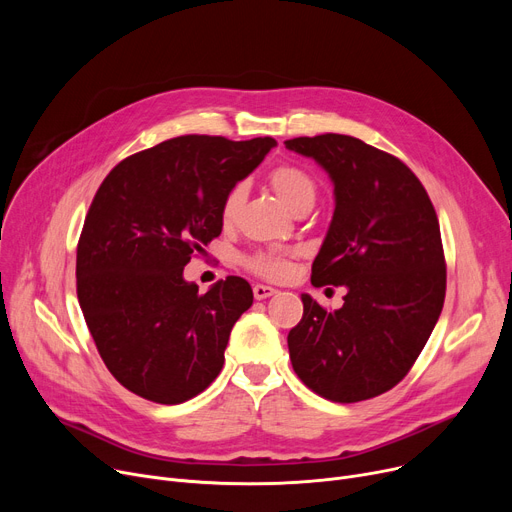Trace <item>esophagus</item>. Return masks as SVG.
Listing matches in <instances>:
<instances>
[{"instance_id": "obj_1", "label": "esophagus", "mask_w": 512, "mask_h": 512, "mask_svg": "<svg viewBox=\"0 0 512 512\" xmlns=\"http://www.w3.org/2000/svg\"><path fill=\"white\" fill-rule=\"evenodd\" d=\"M253 294H255L257 301H261V299H267V297H272V294H276V288L265 286V284H255Z\"/></svg>"}]
</instances>
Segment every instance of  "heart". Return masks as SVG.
<instances>
[{
  "label": "heart",
  "mask_w": 512,
  "mask_h": 512,
  "mask_svg": "<svg viewBox=\"0 0 512 512\" xmlns=\"http://www.w3.org/2000/svg\"><path fill=\"white\" fill-rule=\"evenodd\" d=\"M267 182L272 191L288 205L292 211H297L303 205H311L317 195L315 178L297 164H278L267 172ZM245 199V186L234 184L226 193L220 213L224 222H232ZM245 265L257 276L263 278H284L288 274V259L276 251H257L245 259Z\"/></svg>",
  "instance_id": "1"
}]
</instances>
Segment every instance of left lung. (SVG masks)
Wrapping results in <instances>:
<instances>
[{
	"label": "left lung",
	"instance_id": "left-lung-1",
	"mask_svg": "<svg viewBox=\"0 0 512 512\" xmlns=\"http://www.w3.org/2000/svg\"><path fill=\"white\" fill-rule=\"evenodd\" d=\"M334 180L336 209L313 267V286H346L328 311L303 294L288 334L294 373L332 402L394 388L415 365L446 297L438 215L407 164L348 134L284 141Z\"/></svg>",
	"mask_w": 512,
	"mask_h": 512
}]
</instances>
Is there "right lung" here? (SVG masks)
I'll return each mask as SVG.
<instances>
[{
  "label": "right lung",
  "mask_w": 512,
  "mask_h": 512,
  "mask_svg": "<svg viewBox=\"0 0 512 512\" xmlns=\"http://www.w3.org/2000/svg\"><path fill=\"white\" fill-rule=\"evenodd\" d=\"M276 145L184 134L105 176L76 247V294L97 351L130 392L180 405L222 371L236 319L253 305L228 276L199 294L184 265L222 234V201Z\"/></svg>",
  "instance_id": "obj_1"
}]
</instances>
